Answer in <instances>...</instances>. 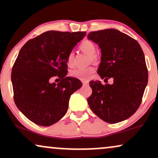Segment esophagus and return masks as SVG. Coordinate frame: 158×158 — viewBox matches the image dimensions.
Wrapping results in <instances>:
<instances>
[{
    "label": "esophagus",
    "mask_w": 158,
    "mask_h": 158,
    "mask_svg": "<svg viewBox=\"0 0 158 158\" xmlns=\"http://www.w3.org/2000/svg\"><path fill=\"white\" fill-rule=\"evenodd\" d=\"M89 83L87 82V81H83V86H88Z\"/></svg>",
    "instance_id": "obj_1"
}]
</instances>
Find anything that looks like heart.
Masks as SVG:
<instances>
[{"label": "heart", "mask_w": 158, "mask_h": 158, "mask_svg": "<svg viewBox=\"0 0 158 158\" xmlns=\"http://www.w3.org/2000/svg\"><path fill=\"white\" fill-rule=\"evenodd\" d=\"M79 48L82 52L88 54L90 56V58L93 61L96 60L95 53L97 52V47L94 44L92 41H83L81 44L79 45ZM73 61V54L70 53L68 56V59H67V64L68 66H72ZM94 68L93 67H89V68H78L75 70H72L70 72V76L72 77L77 78V79H81V80H87L90 78V76L94 73Z\"/></svg>", "instance_id": "obj_1"}]
</instances>
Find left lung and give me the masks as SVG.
Listing matches in <instances>:
<instances>
[{"instance_id":"8db88e82","label":"left lung","mask_w":158,"mask_h":158,"mask_svg":"<svg viewBox=\"0 0 158 158\" xmlns=\"http://www.w3.org/2000/svg\"><path fill=\"white\" fill-rule=\"evenodd\" d=\"M88 39L101 49L97 73L112 85L91 81L92 94L88 98L90 109L105 122L117 123L129 118L140 105L148 83V70L139 43L115 29L91 32Z\"/></svg>"}]
</instances>
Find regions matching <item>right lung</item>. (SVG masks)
<instances>
[{
	"label": "right lung",
	"instance_id": "add662e5",
	"mask_svg": "<svg viewBox=\"0 0 158 158\" xmlns=\"http://www.w3.org/2000/svg\"><path fill=\"white\" fill-rule=\"evenodd\" d=\"M85 32L48 31L29 40L20 50L11 79L16 106L27 118L41 126L57 123L66 114L71 94L81 88L67 77V59ZM53 76L60 83H50Z\"/></svg>",
	"mask_w": 158,
	"mask_h": 158
}]
</instances>
